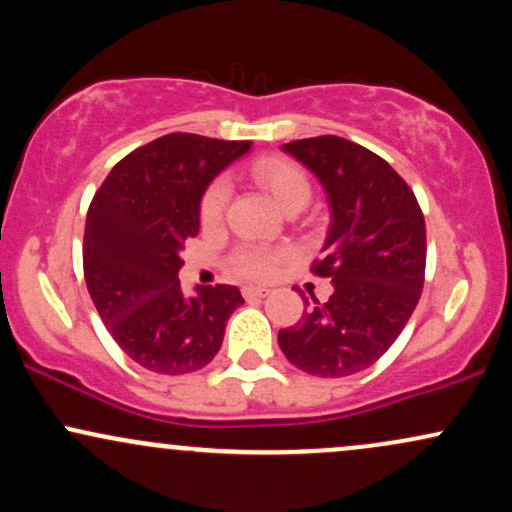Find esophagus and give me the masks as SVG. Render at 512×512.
<instances>
[{
	"instance_id": "esophagus-1",
	"label": "esophagus",
	"mask_w": 512,
	"mask_h": 512,
	"mask_svg": "<svg viewBox=\"0 0 512 512\" xmlns=\"http://www.w3.org/2000/svg\"><path fill=\"white\" fill-rule=\"evenodd\" d=\"M243 296L245 298H264V296H269V289L267 286H245Z\"/></svg>"
}]
</instances>
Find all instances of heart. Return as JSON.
I'll return each instance as SVG.
<instances>
[{
  "mask_svg": "<svg viewBox=\"0 0 512 512\" xmlns=\"http://www.w3.org/2000/svg\"><path fill=\"white\" fill-rule=\"evenodd\" d=\"M255 180L260 182L264 190L274 197V202L281 209H286L289 204L303 202L308 204L310 199V182L305 178L301 168L291 166L286 161H260L255 166ZM228 202V182L216 180L211 182L209 190L202 197V221L204 223H216L221 219L223 209ZM286 255V250L267 248V245H243L233 255V269L238 274L250 276V279H267L274 274L276 264L281 262V257Z\"/></svg>",
  "mask_w": 512,
  "mask_h": 512,
  "instance_id": "b5f03b06",
  "label": "heart"
}]
</instances>
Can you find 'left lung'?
Here are the masks:
<instances>
[{
  "label": "left lung",
  "mask_w": 512,
  "mask_h": 512,
  "mask_svg": "<svg viewBox=\"0 0 512 512\" xmlns=\"http://www.w3.org/2000/svg\"><path fill=\"white\" fill-rule=\"evenodd\" d=\"M281 151L303 163L327 195L330 231L313 272L330 276L334 291L279 330V346L293 366L317 378L361 373L395 344L419 303L424 214L395 168L349 139L325 134Z\"/></svg>",
  "instance_id": "8db88e82"
}]
</instances>
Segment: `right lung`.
I'll list each match as a JSON object with an SVG mask.
<instances>
[{
    "label": "right lung",
    "instance_id": "right-lung-1",
    "mask_svg": "<svg viewBox=\"0 0 512 512\" xmlns=\"http://www.w3.org/2000/svg\"><path fill=\"white\" fill-rule=\"evenodd\" d=\"M250 142L166 134L132 151L93 197L84 231V276L103 325L134 363L161 375L204 368L219 354L236 286L180 289L185 240L199 231L211 180Z\"/></svg>",
    "mask_w": 512,
    "mask_h": 512
}]
</instances>
